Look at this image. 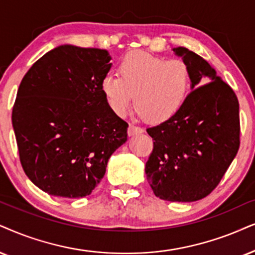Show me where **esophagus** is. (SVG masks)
I'll use <instances>...</instances> for the list:
<instances>
[{
    "label": "esophagus",
    "mask_w": 255,
    "mask_h": 255,
    "mask_svg": "<svg viewBox=\"0 0 255 255\" xmlns=\"http://www.w3.org/2000/svg\"><path fill=\"white\" fill-rule=\"evenodd\" d=\"M142 133H143V129L142 128L137 127V126L129 125V127H128V135H129V136H134V135L142 134Z\"/></svg>",
    "instance_id": "34e87169"
}]
</instances>
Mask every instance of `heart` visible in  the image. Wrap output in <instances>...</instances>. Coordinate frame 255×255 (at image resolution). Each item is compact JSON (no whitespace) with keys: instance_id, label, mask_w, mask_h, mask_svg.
<instances>
[{"instance_id":"obj_1","label":"heart","mask_w":255,"mask_h":255,"mask_svg":"<svg viewBox=\"0 0 255 255\" xmlns=\"http://www.w3.org/2000/svg\"><path fill=\"white\" fill-rule=\"evenodd\" d=\"M119 75L108 74L101 92L113 113L125 117L133 105L151 122L173 118L186 102L192 83L189 67L142 50L127 53L118 64Z\"/></svg>"}]
</instances>
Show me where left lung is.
<instances>
[{"mask_svg":"<svg viewBox=\"0 0 255 255\" xmlns=\"http://www.w3.org/2000/svg\"><path fill=\"white\" fill-rule=\"evenodd\" d=\"M173 51L191 69L192 92L173 118L147 128L154 148L144 170L157 198L192 202L213 191L237 155L239 102L207 61L183 47Z\"/></svg>","mask_w":255,"mask_h":255,"instance_id":"8db88e82","label":"left lung"}]
</instances>
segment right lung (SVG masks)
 <instances>
[{
    "instance_id": "1",
    "label": "right lung",
    "mask_w": 255,
    "mask_h": 255,
    "mask_svg": "<svg viewBox=\"0 0 255 255\" xmlns=\"http://www.w3.org/2000/svg\"><path fill=\"white\" fill-rule=\"evenodd\" d=\"M111 60L106 49L62 44L22 79L12 128L24 173L48 194L89 195L105 176L109 157L127 141L128 124L101 92Z\"/></svg>"
}]
</instances>
